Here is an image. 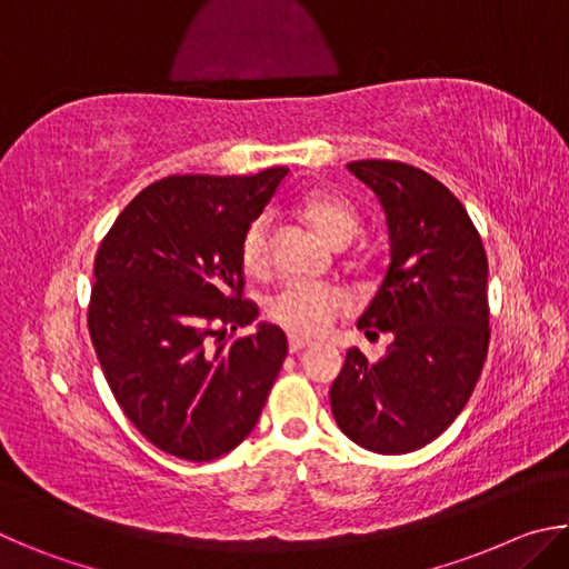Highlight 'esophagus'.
Here are the masks:
<instances>
[{
    "mask_svg": "<svg viewBox=\"0 0 569 569\" xmlns=\"http://www.w3.org/2000/svg\"><path fill=\"white\" fill-rule=\"evenodd\" d=\"M311 343L308 339H303V336H296V333H291L288 336V349H291V353H296V351H301V349H306V346Z\"/></svg>",
    "mask_w": 569,
    "mask_h": 569,
    "instance_id": "esophagus-1",
    "label": "esophagus"
}]
</instances>
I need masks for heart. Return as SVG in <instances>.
Returning a JSON list of instances; mask_svg holds the SVG:
<instances>
[{
	"label": "heart",
	"instance_id": "b5f03b06",
	"mask_svg": "<svg viewBox=\"0 0 569 569\" xmlns=\"http://www.w3.org/2000/svg\"><path fill=\"white\" fill-rule=\"evenodd\" d=\"M298 210L306 223L336 248L349 243L361 230L359 210L353 208L351 200L333 190L306 192ZM240 263L253 276H263L271 268V218L268 216L250 220L240 238ZM343 308H349V298L339 288L286 281L268 301V316L296 336H316L329 329Z\"/></svg>",
	"mask_w": 569,
	"mask_h": 569
}]
</instances>
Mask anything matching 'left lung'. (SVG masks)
Returning a JSON list of instances; mask_svg holds the SVG:
<instances>
[{"mask_svg": "<svg viewBox=\"0 0 569 569\" xmlns=\"http://www.w3.org/2000/svg\"><path fill=\"white\" fill-rule=\"evenodd\" d=\"M379 198L391 261L359 319L369 339L389 333L377 363L356 349L331 387L339 429L377 455H407L435 441L475 391L489 349L487 253L447 186L407 162L353 160Z\"/></svg>", "mask_w": 569, "mask_h": 569, "instance_id": "8db88e82", "label": "left lung"}]
</instances>
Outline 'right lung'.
I'll list each match as a JSON object with an SVG mask.
<instances>
[{
	"label": "right lung",
	"instance_id": "obj_1",
	"mask_svg": "<svg viewBox=\"0 0 569 569\" xmlns=\"http://www.w3.org/2000/svg\"><path fill=\"white\" fill-rule=\"evenodd\" d=\"M286 172L162 178L130 200L94 256V353L124 417L166 455L210 461L236 449L281 371L278 326L226 336L258 316L243 298L240 238Z\"/></svg>",
	"mask_w": 569,
	"mask_h": 569
}]
</instances>
